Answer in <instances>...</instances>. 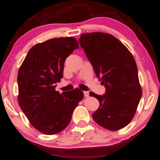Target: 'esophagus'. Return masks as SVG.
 <instances>
[{
    "label": "esophagus",
    "mask_w": 160,
    "mask_h": 160,
    "mask_svg": "<svg viewBox=\"0 0 160 160\" xmlns=\"http://www.w3.org/2000/svg\"><path fill=\"white\" fill-rule=\"evenodd\" d=\"M83 94H84L85 97H88V96H89V93H88V91H83Z\"/></svg>",
    "instance_id": "obj_1"
}]
</instances>
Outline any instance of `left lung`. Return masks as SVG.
I'll list each match as a JSON object with an SVG mask.
<instances>
[{"instance_id":"8db88e82","label":"left lung","mask_w":160,"mask_h":160,"mask_svg":"<svg viewBox=\"0 0 160 160\" xmlns=\"http://www.w3.org/2000/svg\"><path fill=\"white\" fill-rule=\"evenodd\" d=\"M78 41L101 83L106 87L102 96L89 93L99 101L93 119L109 130L121 129L132 120L142 96L134 57L110 34H82Z\"/></svg>"}]
</instances>
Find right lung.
<instances>
[{
  "mask_svg": "<svg viewBox=\"0 0 160 160\" xmlns=\"http://www.w3.org/2000/svg\"><path fill=\"white\" fill-rule=\"evenodd\" d=\"M78 48L77 40L71 37L37 44L18 71L19 106L31 125L45 135L64 130L83 97L79 88L62 93L55 91L63 77L65 59Z\"/></svg>",
  "mask_w": 160,
  "mask_h": 160,
  "instance_id": "1",
  "label": "right lung"
}]
</instances>
